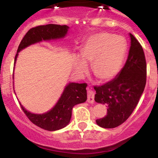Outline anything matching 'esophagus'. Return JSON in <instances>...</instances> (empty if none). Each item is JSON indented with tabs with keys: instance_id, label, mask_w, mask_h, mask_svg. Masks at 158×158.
I'll use <instances>...</instances> for the list:
<instances>
[{
	"instance_id": "1",
	"label": "esophagus",
	"mask_w": 158,
	"mask_h": 158,
	"mask_svg": "<svg viewBox=\"0 0 158 158\" xmlns=\"http://www.w3.org/2000/svg\"><path fill=\"white\" fill-rule=\"evenodd\" d=\"M87 90H88V98H87V102H88L89 103H93L95 94H94L93 91H92L89 89V87L87 88Z\"/></svg>"
}]
</instances>
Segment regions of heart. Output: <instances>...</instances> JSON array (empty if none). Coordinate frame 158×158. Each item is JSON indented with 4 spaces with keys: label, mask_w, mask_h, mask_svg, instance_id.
I'll list each match as a JSON object with an SVG mask.
<instances>
[{
    "label": "heart",
    "mask_w": 158,
    "mask_h": 158,
    "mask_svg": "<svg viewBox=\"0 0 158 158\" xmlns=\"http://www.w3.org/2000/svg\"><path fill=\"white\" fill-rule=\"evenodd\" d=\"M125 40L99 32L91 35L80 49V57L75 56L74 68L79 73L88 70L87 63H92V72L102 82L114 79L120 72L126 53Z\"/></svg>",
    "instance_id": "b5f03b06"
}]
</instances>
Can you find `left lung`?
Listing matches in <instances>:
<instances>
[{"instance_id":"left-lung-1","label":"left lung","mask_w":158,"mask_h":158,"mask_svg":"<svg viewBox=\"0 0 158 158\" xmlns=\"http://www.w3.org/2000/svg\"><path fill=\"white\" fill-rule=\"evenodd\" d=\"M131 46L128 59L113 80L95 86V101L108 106L107 115L95 122L104 128H114L128 118L138 105L146 84L147 66L142 47L129 33Z\"/></svg>"}]
</instances>
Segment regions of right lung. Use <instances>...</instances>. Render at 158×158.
<instances>
[{"mask_svg": "<svg viewBox=\"0 0 158 158\" xmlns=\"http://www.w3.org/2000/svg\"><path fill=\"white\" fill-rule=\"evenodd\" d=\"M69 29V27L66 25L61 26L57 24L43 25L31 28L26 33L19 45L14 59V65L18 56V52L23 49L43 41L63 39L66 36ZM86 83L69 82L65 86L61 96L55 106L49 111L43 114L30 112L20 102V107L28 118L36 126L47 131L60 130L69 124L73 108L76 105L83 103L86 101Z\"/></svg>", "mask_w": 158, "mask_h": 158, "instance_id": "add662e5", "label": "right lung"}]
</instances>
